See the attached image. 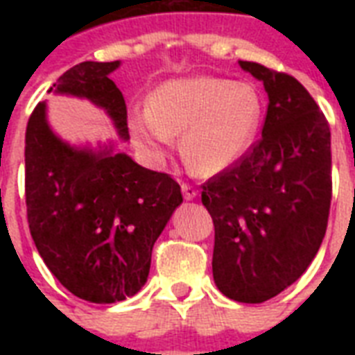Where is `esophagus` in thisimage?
<instances>
[{
	"label": "esophagus",
	"instance_id": "esophagus-1",
	"mask_svg": "<svg viewBox=\"0 0 355 355\" xmlns=\"http://www.w3.org/2000/svg\"><path fill=\"white\" fill-rule=\"evenodd\" d=\"M180 188H182V195L186 200H193L195 197H197V193H199V191H197L193 186H189V184H182Z\"/></svg>",
	"mask_w": 355,
	"mask_h": 355
}]
</instances>
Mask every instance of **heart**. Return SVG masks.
Masks as SVG:
<instances>
[{
	"label": "heart",
	"instance_id": "obj_1",
	"mask_svg": "<svg viewBox=\"0 0 355 355\" xmlns=\"http://www.w3.org/2000/svg\"><path fill=\"white\" fill-rule=\"evenodd\" d=\"M263 119L256 86L217 77L166 80L147 97V112L128 118L139 149L160 158L180 134V156L200 177L227 171L252 147Z\"/></svg>",
	"mask_w": 355,
	"mask_h": 355
}]
</instances>
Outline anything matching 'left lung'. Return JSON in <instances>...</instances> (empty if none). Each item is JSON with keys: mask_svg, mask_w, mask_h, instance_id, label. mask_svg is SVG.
<instances>
[{"mask_svg": "<svg viewBox=\"0 0 355 355\" xmlns=\"http://www.w3.org/2000/svg\"><path fill=\"white\" fill-rule=\"evenodd\" d=\"M269 96L261 138L202 186L216 227L219 291L259 304L300 278L324 239L331 202L330 125L295 77L239 60Z\"/></svg>", "mask_w": 355, "mask_h": 355, "instance_id": "1", "label": "left lung"}]
</instances>
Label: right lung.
<instances>
[{"label": "right lung", "mask_w": 355, "mask_h": 355, "mask_svg": "<svg viewBox=\"0 0 355 355\" xmlns=\"http://www.w3.org/2000/svg\"><path fill=\"white\" fill-rule=\"evenodd\" d=\"M114 62H80L49 88L88 99L128 139L127 105L110 79ZM182 202L166 173L138 166L114 144L73 147L53 132L47 105L31 114L25 130V205L38 252L75 297L112 304L145 286L153 247Z\"/></svg>", "instance_id": "right-lung-1"}]
</instances>
